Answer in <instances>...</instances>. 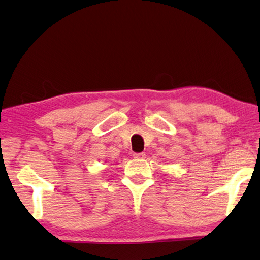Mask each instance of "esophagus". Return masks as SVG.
Returning <instances> with one entry per match:
<instances>
[{"mask_svg":"<svg viewBox=\"0 0 260 260\" xmlns=\"http://www.w3.org/2000/svg\"><path fill=\"white\" fill-rule=\"evenodd\" d=\"M133 157L134 158H145L146 153H145V152H140V153H133Z\"/></svg>","mask_w":260,"mask_h":260,"instance_id":"esophagus-1","label":"esophagus"}]
</instances>
